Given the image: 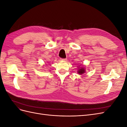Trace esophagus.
I'll return each mask as SVG.
<instances>
[{
	"instance_id": "34e87169",
	"label": "esophagus",
	"mask_w": 127,
	"mask_h": 127,
	"mask_svg": "<svg viewBox=\"0 0 127 127\" xmlns=\"http://www.w3.org/2000/svg\"><path fill=\"white\" fill-rule=\"evenodd\" d=\"M67 59H63V58H61V60H62V61H67Z\"/></svg>"
}]
</instances>
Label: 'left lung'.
<instances>
[{"instance_id": "obj_1", "label": "left lung", "mask_w": 127, "mask_h": 127, "mask_svg": "<svg viewBox=\"0 0 127 127\" xmlns=\"http://www.w3.org/2000/svg\"><path fill=\"white\" fill-rule=\"evenodd\" d=\"M78 67V70L77 73L80 75H82V74H84V73L85 72V67L84 66V65L80 64L79 65L77 66Z\"/></svg>"}]
</instances>
